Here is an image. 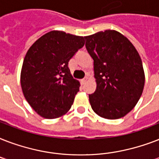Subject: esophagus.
I'll return each instance as SVG.
<instances>
[{"label": "esophagus", "mask_w": 159, "mask_h": 159, "mask_svg": "<svg viewBox=\"0 0 159 159\" xmlns=\"http://www.w3.org/2000/svg\"><path fill=\"white\" fill-rule=\"evenodd\" d=\"M87 79H88L87 77H84L83 79H82V84H84V83H86V82H87Z\"/></svg>", "instance_id": "esophagus-1"}]
</instances>
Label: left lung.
<instances>
[{"instance_id": "1", "label": "left lung", "mask_w": 159, "mask_h": 159, "mask_svg": "<svg viewBox=\"0 0 159 159\" xmlns=\"http://www.w3.org/2000/svg\"><path fill=\"white\" fill-rule=\"evenodd\" d=\"M94 61L97 89L89 95L98 116L116 120L127 115L140 98L145 76L141 57L130 41L118 31L107 30L85 36Z\"/></svg>"}]
</instances>
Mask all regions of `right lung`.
Masks as SVG:
<instances>
[{"label":"right lung","instance_id":"obj_1","mask_svg":"<svg viewBox=\"0 0 159 159\" xmlns=\"http://www.w3.org/2000/svg\"><path fill=\"white\" fill-rule=\"evenodd\" d=\"M85 44L84 38L53 30L43 34L26 53L20 73L25 98L39 116L58 118L69 111L80 83L68 62Z\"/></svg>","mask_w":159,"mask_h":159}]
</instances>
